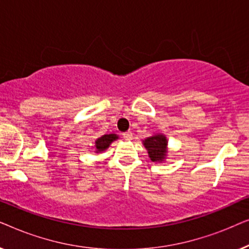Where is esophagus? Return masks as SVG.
<instances>
[{"label":"esophagus","mask_w":249,"mask_h":249,"mask_svg":"<svg viewBox=\"0 0 249 249\" xmlns=\"http://www.w3.org/2000/svg\"><path fill=\"white\" fill-rule=\"evenodd\" d=\"M122 137H124L125 141H131L132 139V132L131 131H125L122 134Z\"/></svg>","instance_id":"obj_1"}]
</instances>
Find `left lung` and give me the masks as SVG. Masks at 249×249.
<instances>
[{
  "label": "left lung",
  "mask_w": 249,
  "mask_h": 249,
  "mask_svg": "<svg viewBox=\"0 0 249 249\" xmlns=\"http://www.w3.org/2000/svg\"><path fill=\"white\" fill-rule=\"evenodd\" d=\"M166 142L163 135H158L149 137L144 141V145L148 151V155L153 162L163 161L166 154Z\"/></svg>",
  "instance_id": "obj_1"
}]
</instances>
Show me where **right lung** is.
<instances>
[{
    "label": "right lung",
    "instance_id": "right-lung-1",
    "mask_svg": "<svg viewBox=\"0 0 249 249\" xmlns=\"http://www.w3.org/2000/svg\"><path fill=\"white\" fill-rule=\"evenodd\" d=\"M118 138L117 135L114 134H110V135H104L102 136L101 138H98L96 142H95V147H96V153H100V152H103L107 149L110 144L115 139Z\"/></svg>",
    "mask_w": 249,
    "mask_h": 249
}]
</instances>
